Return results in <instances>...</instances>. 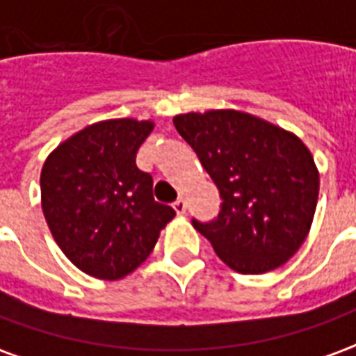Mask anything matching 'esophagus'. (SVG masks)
<instances>
[{
	"mask_svg": "<svg viewBox=\"0 0 356 356\" xmlns=\"http://www.w3.org/2000/svg\"><path fill=\"white\" fill-rule=\"evenodd\" d=\"M173 209H175V213L177 216H183L186 211V202L183 198H179L177 202H173Z\"/></svg>",
	"mask_w": 356,
	"mask_h": 356,
	"instance_id": "34e87169",
	"label": "esophagus"
}]
</instances>
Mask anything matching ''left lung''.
I'll use <instances>...</instances> for the list:
<instances>
[{
  "label": "left lung",
  "instance_id": "obj_1",
  "mask_svg": "<svg viewBox=\"0 0 356 356\" xmlns=\"http://www.w3.org/2000/svg\"><path fill=\"white\" fill-rule=\"evenodd\" d=\"M221 194L213 221L193 219L219 259L242 275L280 267L309 234L318 170L298 135L240 110L173 118Z\"/></svg>",
  "mask_w": 356,
  "mask_h": 356
}]
</instances>
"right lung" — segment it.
I'll use <instances>...</instances> for the list:
<instances>
[{
  "mask_svg": "<svg viewBox=\"0 0 356 356\" xmlns=\"http://www.w3.org/2000/svg\"><path fill=\"white\" fill-rule=\"evenodd\" d=\"M154 124L118 118L88 125L43 163L42 208L63 254L86 275L118 280L154 250L175 217L154 202L152 177L135 156Z\"/></svg>",
  "mask_w": 356,
  "mask_h": 356,
  "instance_id": "1",
  "label": "right lung"
}]
</instances>
